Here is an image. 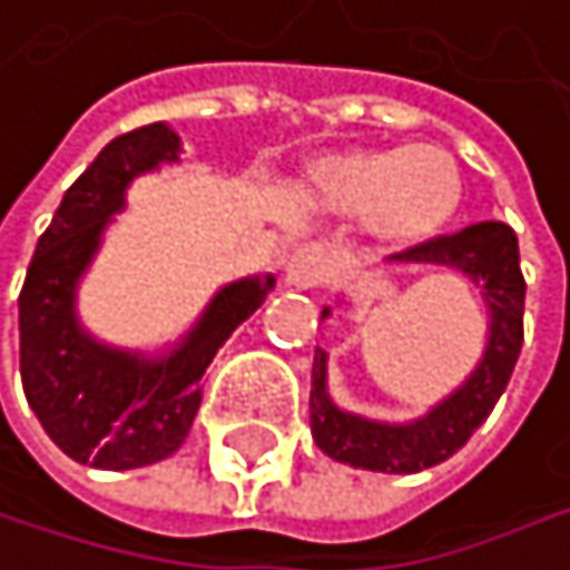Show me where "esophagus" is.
Listing matches in <instances>:
<instances>
[{"label": "esophagus", "mask_w": 570, "mask_h": 570, "mask_svg": "<svg viewBox=\"0 0 570 570\" xmlns=\"http://www.w3.org/2000/svg\"><path fill=\"white\" fill-rule=\"evenodd\" d=\"M327 276H331V253L321 243H307L294 249V256L287 259V279L294 287H317Z\"/></svg>", "instance_id": "esophagus-1"}]
</instances>
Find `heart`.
Here are the masks:
<instances>
[{"label":"heart","mask_w":570,"mask_h":570,"mask_svg":"<svg viewBox=\"0 0 570 570\" xmlns=\"http://www.w3.org/2000/svg\"><path fill=\"white\" fill-rule=\"evenodd\" d=\"M317 193L347 213H367L397 243L434 239L461 206V169L441 146L347 149L317 163Z\"/></svg>","instance_id":"heart-1"}]
</instances>
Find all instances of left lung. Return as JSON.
Segmentation results:
<instances>
[{"label": "left lung", "instance_id": "left-lung-1", "mask_svg": "<svg viewBox=\"0 0 570 570\" xmlns=\"http://www.w3.org/2000/svg\"><path fill=\"white\" fill-rule=\"evenodd\" d=\"M394 263L458 266L484 287L491 337L471 381L414 424H377L341 411L327 397V354L314 357L311 431L324 454L364 471L417 474L458 454L501 401L524 344V276L518 236L508 223H474L461 233L428 239L391 256ZM327 317V311H324Z\"/></svg>", "mask_w": 570, "mask_h": 570}]
</instances>
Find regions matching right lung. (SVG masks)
Here are the masks:
<instances>
[{
    "label": "right lung",
    "instance_id": "1",
    "mask_svg": "<svg viewBox=\"0 0 570 570\" xmlns=\"http://www.w3.org/2000/svg\"><path fill=\"white\" fill-rule=\"evenodd\" d=\"M179 136L149 122L116 136L66 189L29 259L19 294V374L26 401L62 454L102 471L146 468L186 441L203 401V374L226 337L263 304L273 276L223 287L163 361L109 351L76 324V279L132 176L173 163Z\"/></svg>",
    "mask_w": 570,
    "mask_h": 570
}]
</instances>
